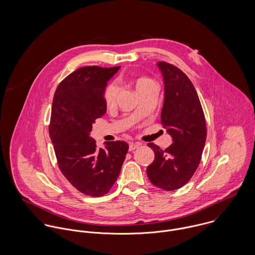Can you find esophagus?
Masks as SVG:
<instances>
[{"label": "esophagus", "instance_id": "esophagus-1", "mask_svg": "<svg viewBox=\"0 0 255 255\" xmlns=\"http://www.w3.org/2000/svg\"><path fill=\"white\" fill-rule=\"evenodd\" d=\"M140 145H141V143H139V142H137V143H130L129 147H128V150L129 151H133V150H135L136 148H138Z\"/></svg>", "mask_w": 255, "mask_h": 255}]
</instances>
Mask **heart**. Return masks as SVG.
I'll use <instances>...</instances> for the list:
<instances>
[{
    "label": "heart",
    "instance_id": "b5f03b06",
    "mask_svg": "<svg viewBox=\"0 0 255 255\" xmlns=\"http://www.w3.org/2000/svg\"><path fill=\"white\" fill-rule=\"evenodd\" d=\"M149 81H152L150 80L149 78H146V77H140V78H137L135 80V87H136V90L141 87L142 85L146 84L147 82ZM117 92H118V89H117V86L113 83L108 84L104 90V93H103V100H104V103L106 106H112L114 103H115V99H116V96H117Z\"/></svg>",
    "mask_w": 255,
    "mask_h": 255
}]
</instances>
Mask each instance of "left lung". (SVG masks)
Segmentation results:
<instances>
[{"instance_id":"1","label":"left lung","mask_w":255,"mask_h":255,"mask_svg":"<svg viewBox=\"0 0 255 255\" xmlns=\"http://www.w3.org/2000/svg\"><path fill=\"white\" fill-rule=\"evenodd\" d=\"M158 67L165 82L161 124L172 135L173 142L165 150L154 143L147 144L154 151L155 158L146 173L155 186L175 190L191 179L200 163L207 135L206 121L187 75L166 62H159Z\"/></svg>"}]
</instances>
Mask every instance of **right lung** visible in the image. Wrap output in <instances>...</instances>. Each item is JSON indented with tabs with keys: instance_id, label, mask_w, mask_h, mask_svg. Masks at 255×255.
<instances>
[{
	"instance_id": "right-lung-1",
	"label": "right lung",
	"mask_w": 255,
	"mask_h": 255,
	"mask_svg": "<svg viewBox=\"0 0 255 255\" xmlns=\"http://www.w3.org/2000/svg\"><path fill=\"white\" fill-rule=\"evenodd\" d=\"M119 69L87 66L75 70L60 82L52 103L49 134L59 168L73 187L93 197L109 192L128 150L121 140L98 148L89 137L92 125L106 113L103 93Z\"/></svg>"
}]
</instances>
